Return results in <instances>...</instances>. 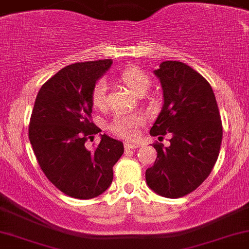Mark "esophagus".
I'll return each mask as SVG.
<instances>
[{
    "label": "esophagus",
    "instance_id": "34e87169",
    "mask_svg": "<svg viewBox=\"0 0 249 249\" xmlns=\"http://www.w3.org/2000/svg\"><path fill=\"white\" fill-rule=\"evenodd\" d=\"M125 146V150H132V149H137V147H139V145L137 143H131V142H126V143L124 144Z\"/></svg>",
    "mask_w": 249,
    "mask_h": 249
}]
</instances>
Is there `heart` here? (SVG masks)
Returning <instances> with one entry per match:
<instances>
[{
  "label": "heart",
  "mask_w": 249,
  "mask_h": 249,
  "mask_svg": "<svg viewBox=\"0 0 249 249\" xmlns=\"http://www.w3.org/2000/svg\"><path fill=\"white\" fill-rule=\"evenodd\" d=\"M117 79L127 86L135 94L142 95L150 87V78L137 67H125L117 74ZM92 104L98 110L106 106V85L104 81L95 84L92 91ZM142 125V118L136 114L118 113L108 125L110 130L120 137H135Z\"/></svg>",
  "instance_id": "obj_1"
}]
</instances>
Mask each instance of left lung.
I'll use <instances>...</instances> for the list:
<instances>
[{
  "instance_id": "8db88e82",
  "label": "left lung",
  "mask_w": 249,
  "mask_h": 249,
  "mask_svg": "<svg viewBox=\"0 0 249 249\" xmlns=\"http://www.w3.org/2000/svg\"><path fill=\"white\" fill-rule=\"evenodd\" d=\"M164 104L151 136L171 133L170 146L154 144V165L145 171L146 184L168 198L188 195L203 183L216 163L222 123L212 86L200 73L179 61H163L154 71Z\"/></svg>"
}]
</instances>
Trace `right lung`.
I'll list each match as a JSON object with an SVG mask.
<instances>
[{"label":"right lung","instance_id":"1","mask_svg":"<svg viewBox=\"0 0 249 249\" xmlns=\"http://www.w3.org/2000/svg\"><path fill=\"white\" fill-rule=\"evenodd\" d=\"M112 60L76 62L46 81L35 99L29 141L46 177L71 197L89 200L103 194L113 179V165L124 152L122 142L100 136L87 150L85 143L100 132L91 120L92 91Z\"/></svg>","mask_w":249,"mask_h":249}]
</instances>
